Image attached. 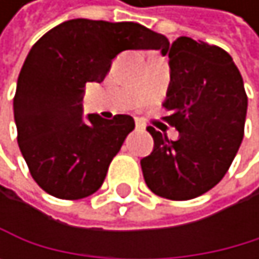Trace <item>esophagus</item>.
<instances>
[{
    "label": "esophagus",
    "instance_id": "obj_1",
    "mask_svg": "<svg viewBox=\"0 0 259 259\" xmlns=\"http://www.w3.org/2000/svg\"><path fill=\"white\" fill-rule=\"evenodd\" d=\"M135 127H137V131H144V128H146V124H144L141 119H135Z\"/></svg>",
    "mask_w": 259,
    "mask_h": 259
}]
</instances>
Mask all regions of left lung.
<instances>
[{
  "mask_svg": "<svg viewBox=\"0 0 259 259\" xmlns=\"http://www.w3.org/2000/svg\"><path fill=\"white\" fill-rule=\"evenodd\" d=\"M169 57L171 83L163 119L179 131L172 141L147 127L154 151L141 160L144 182L154 194L190 200L227 174L244 137L247 95L239 69L216 45L179 37L161 51Z\"/></svg>",
  "mask_w": 259,
  "mask_h": 259,
  "instance_id": "left-lung-1",
  "label": "left lung"
}]
</instances>
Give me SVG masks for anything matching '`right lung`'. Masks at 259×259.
<instances>
[{
    "label": "right lung",
    "instance_id": "right-lung-1",
    "mask_svg": "<svg viewBox=\"0 0 259 259\" xmlns=\"http://www.w3.org/2000/svg\"><path fill=\"white\" fill-rule=\"evenodd\" d=\"M169 41L134 21L68 20L29 51L14 96L17 140L32 179L57 199L96 193L108 164L135 128L128 115L82 119L85 83L102 82L125 49H166Z\"/></svg>",
    "mask_w": 259,
    "mask_h": 259
}]
</instances>
